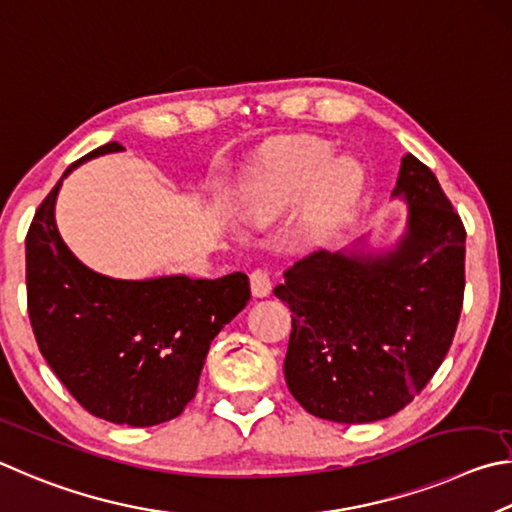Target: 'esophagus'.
Segmentation results:
<instances>
[{"label": "esophagus", "instance_id": "1", "mask_svg": "<svg viewBox=\"0 0 512 512\" xmlns=\"http://www.w3.org/2000/svg\"><path fill=\"white\" fill-rule=\"evenodd\" d=\"M249 283H251V294H254V297H267V294L272 292L270 274L263 272V270L251 272L249 274Z\"/></svg>", "mask_w": 512, "mask_h": 512}]
</instances>
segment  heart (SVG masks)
I'll return each instance as SVG.
<instances>
[{
    "mask_svg": "<svg viewBox=\"0 0 512 512\" xmlns=\"http://www.w3.org/2000/svg\"><path fill=\"white\" fill-rule=\"evenodd\" d=\"M333 157L330 143L285 137L267 146L240 184V209L251 222H272L306 192L301 224L310 233L333 229L364 188V170L351 157Z\"/></svg>",
    "mask_w": 512,
    "mask_h": 512,
    "instance_id": "obj_1",
    "label": "heart"
}]
</instances>
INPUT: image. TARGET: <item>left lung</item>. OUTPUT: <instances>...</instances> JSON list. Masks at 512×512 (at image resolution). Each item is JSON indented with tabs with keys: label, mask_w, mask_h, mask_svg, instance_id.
Returning <instances> with one entry per match:
<instances>
[{
	"label": "left lung",
	"mask_w": 512,
	"mask_h": 512,
	"mask_svg": "<svg viewBox=\"0 0 512 512\" xmlns=\"http://www.w3.org/2000/svg\"><path fill=\"white\" fill-rule=\"evenodd\" d=\"M407 231L389 251L319 249L274 294L292 310L285 382L308 414L373 423L405 409L450 351L465 288V229L436 175L402 157Z\"/></svg>",
	"instance_id": "1"
}]
</instances>
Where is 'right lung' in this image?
Masks as SVG:
<instances>
[{"instance_id": "add662e5", "label": "right lung", "mask_w": 512, "mask_h": 512, "mask_svg": "<svg viewBox=\"0 0 512 512\" xmlns=\"http://www.w3.org/2000/svg\"><path fill=\"white\" fill-rule=\"evenodd\" d=\"M123 150L110 141L74 161L26 233V301L51 371L89 414L152 427L195 398L213 337L247 306V274L222 279H110L71 254L56 227V197L83 161Z\"/></svg>"}]
</instances>
